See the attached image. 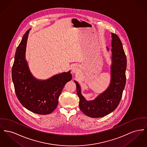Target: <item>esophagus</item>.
<instances>
[{"mask_svg": "<svg viewBox=\"0 0 147 147\" xmlns=\"http://www.w3.org/2000/svg\"><path fill=\"white\" fill-rule=\"evenodd\" d=\"M79 68H78V66L77 64H73L72 66H71V70H72V72L73 73H77L79 71Z\"/></svg>", "mask_w": 147, "mask_h": 147, "instance_id": "1", "label": "esophagus"}]
</instances>
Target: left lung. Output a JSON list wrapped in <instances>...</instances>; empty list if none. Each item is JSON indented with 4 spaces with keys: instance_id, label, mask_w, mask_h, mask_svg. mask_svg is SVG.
<instances>
[{
    "instance_id": "left-lung-1",
    "label": "left lung",
    "mask_w": 147,
    "mask_h": 147,
    "mask_svg": "<svg viewBox=\"0 0 147 147\" xmlns=\"http://www.w3.org/2000/svg\"><path fill=\"white\" fill-rule=\"evenodd\" d=\"M112 64L111 65V82L108 88L98 95L95 99L86 100L82 94L81 88L74 80L79 98L81 111L91 118L104 117L113 112L121 101L124 89L127 68V58L122 43L117 35L112 33ZM107 51L109 49L107 48Z\"/></svg>"
}]
</instances>
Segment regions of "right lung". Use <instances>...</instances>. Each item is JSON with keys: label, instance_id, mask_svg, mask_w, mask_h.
<instances>
[{"label": "right lung", "instance_id": "right-lung-1", "mask_svg": "<svg viewBox=\"0 0 147 147\" xmlns=\"http://www.w3.org/2000/svg\"><path fill=\"white\" fill-rule=\"evenodd\" d=\"M29 30L23 35L16 52L11 70L12 80L18 99L24 107L36 114H49L57 108L61 91L72 76L69 70L46 80L35 78L26 59Z\"/></svg>", "mask_w": 147, "mask_h": 147}]
</instances>
